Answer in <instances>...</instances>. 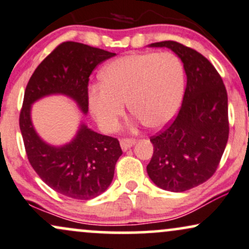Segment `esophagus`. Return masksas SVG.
<instances>
[{
	"label": "esophagus",
	"mask_w": 249,
	"mask_h": 249,
	"mask_svg": "<svg viewBox=\"0 0 249 249\" xmlns=\"http://www.w3.org/2000/svg\"><path fill=\"white\" fill-rule=\"evenodd\" d=\"M120 144H121V148L124 150H127L130 147H133L135 144V139H128V137H124V139L120 140Z\"/></svg>",
	"instance_id": "34e87169"
}]
</instances>
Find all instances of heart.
Masks as SVG:
<instances>
[{
	"instance_id": "obj_1",
	"label": "heart",
	"mask_w": 249,
	"mask_h": 249,
	"mask_svg": "<svg viewBox=\"0 0 249 249\" xmlns=\"http://www.w3.org/2000/svg\"><path fill=\"white\" fill-rule=\"evenodd\" d=\"M184 89V69L171 52L131 53L102 70L101 85L89 90V105L105 129H114L128 101L133 115L144 125L159 128L176 114Z\"/></svg>"
}]
</instances>
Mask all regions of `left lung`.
Instances as JSON below:
<instances>
[{
  "label": "left lung",
  "instance_id": "1",
  "mask_svg": "<svg viewBox=\"0 0 249 249\" xmlns=\"http://www.w3.org/2000/svg\"><path fill=\"white\" fill-rule=\"evenodd\" d=\"M149 46H165L182 59L186 87L176 118L150 137L154 154L147 172L159 188L183 192L206 182L220 163L230 134L226 87L196 50L174 40Z\"/></svg>",
  "mask_w": 249,
  "mask_h": 249
}]
</instances>
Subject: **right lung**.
Instances as JSON below:
<instances>
[{
	"label": "right lung",
	"instance_id": "obj_1",
	"mask_svg": "<svg viewBox=\"0 0 249 249\" xmlns=\"http://www.w3.org/2000/svg\"><path fill=\"white\" fill-rule=\"evenodd\" d=\"M115 55L77 42L59 44L32 73L19 113V128L29 162L46 185L73 199L98 197L112 183L122 155L119 140L81 124L77 136L64 147L46 144L34 129L30 109L38 99L65 94L89 110V75L99 64Z\"/></svg>",
	"mask_w": 249,
	"mask_h": 249
}]
</instances>
